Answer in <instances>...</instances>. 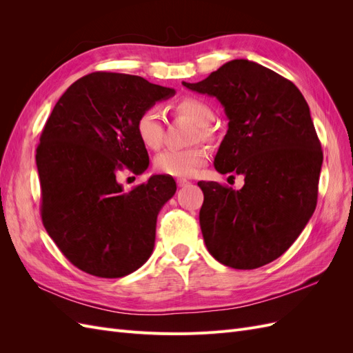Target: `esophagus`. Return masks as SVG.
Listing matches in <instances>:
<instances>
[{
	"label": "esophagus",
	"instance_id": "1",
	"mask_svg": "<svg viewBox=\"0 0 353 353\" xmlns=\"http://www.w3.org/2000/svg\"><path fill=\"white\" fill-rule=\"evenodd\" d=\"M176 184H178V187H185V185L190 184V181H187V179H184V178H178V179H176Z\"/></svg>",
	"mask_w": 353,
	"mask_h": 353
}]
</instances>
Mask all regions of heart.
<instances>
[{
    "instance_id": "obj_1",
    "label": "heart",
    "mask_w": 353,
    "mask_h": 353,
    "mask_svg": "<svg viewBox=\"0 0 353 353\" xmlns=\"http://www.w3.org/2000/svg\"><path fill=\"white\" fill-rule=\"evenodd\" d=\"M175 112L185 116L199 128L196 134L201 140H209V125L213 122V110L208 103L196 97H185L175 104ZM163 113L159 108H147L135 121V132L144 147L157 150L163 144ZM209 153L205 147H190L183 150H165L154 159V168L157 172L170 176H193L197 170L208 162Z\"/></svg>"
}]
</instances>
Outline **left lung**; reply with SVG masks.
<instances>
[{"label": "left lung", "instance_id": "obj_1", "mask_svg": "<svg viewBox=\"0 0 353 353\" xmlns=\"http://www.w3.org/2000/svg\"><path fill=\"white\" fill-rule=\"evenodd\" d=\"M183 85L221 101L230 122L215 169L244 176L237 191L199 183L206 248L231 268H259L290 248L316 208L323 150L309 105L292 81L244 59Z\"/></svg>", "mask_w": 353, "mask_h": 353}]
</instances>
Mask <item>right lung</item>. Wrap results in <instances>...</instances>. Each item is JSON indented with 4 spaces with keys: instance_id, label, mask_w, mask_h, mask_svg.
Listing matches in <instances>:
<instances>
[{
    "instance_id": "obj_1",
    "label": "right lung",
    "mask_w": 353,
    "mask_h": 353,
    "mask_svg": "<svg viewBox=\"0 0 353 353\" xmlns=\"http://www.w3.org/2000/svg\"><path fill=\"white\" fill-rule=\"evenodd\" d=\"M174 94L141 77L94 72L70 85L47 119L37 148L41 218L81 271L119 279L150 258L157 213L176 184L153 175L125 193L117 174L148 168L135 121Z\"/></svg>"
}]
</instances>
